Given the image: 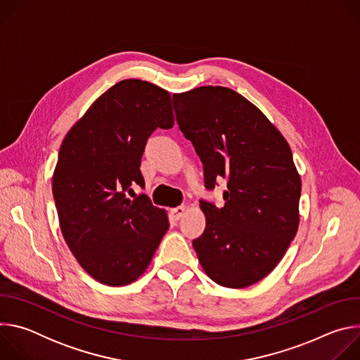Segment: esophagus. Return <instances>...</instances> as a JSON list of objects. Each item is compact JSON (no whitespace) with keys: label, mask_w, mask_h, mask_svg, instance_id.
Instances as JSON below:
<instances>
[{"label":"esophagus","mask_w":360,"mask_h":360,"mask_svg":"<svg viewBox=\"0 0 360 360\" xmlns=\"http://www.w3.org/2000/svg\"><path fill=\"white\" fill-rule=\"evenodd\" d=\"M185 211H186L185 207H176V208L171 210V215H172V218H174L175 221H178V219L182 218V215L185 214Z\"/></svg>","instance_id":"34e87169"}]
</instances>
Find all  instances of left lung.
<instances>
[{"label":"left lung","mask_w":360,"mask_h":360,"mask_svg":"<svg viewBox=\"0 0 360 360\" xmlns=\"http://www.w3.org/2000/svg\"><path fill=\"white\" fill-rule=\"evenodd\" d=\"M181 132L203 164L205 188L228 181L225 205L200 199L207 217L192 240L214 282L246 288L281 262L299 226L300 176L283 135L252 102L225 86L172 96Z\"/></svg>","instance_id":"left-lung-1"}]
</instances>
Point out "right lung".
Returning <instances> with one entry per match:
<instances>
[{
	"label": "right lung",
	"instance_id": "1",
	"mask_svg": "<svg viewBox=\"0 0 360 360\" xmlns=\"http://www.w3.org/2000/svg\"><path fill=\"white\" fill-rule=\"evenodd\" d=\"M172 127L168 91L124 79L63 141L53 176L60 226L78 264L101 283L124 286L141 276L169 228L145 193H128L145 186L139 167L148 138Z\"/></svg>",
	"mask_w": 360,
	"mask_h": 360
}]
</instances>
